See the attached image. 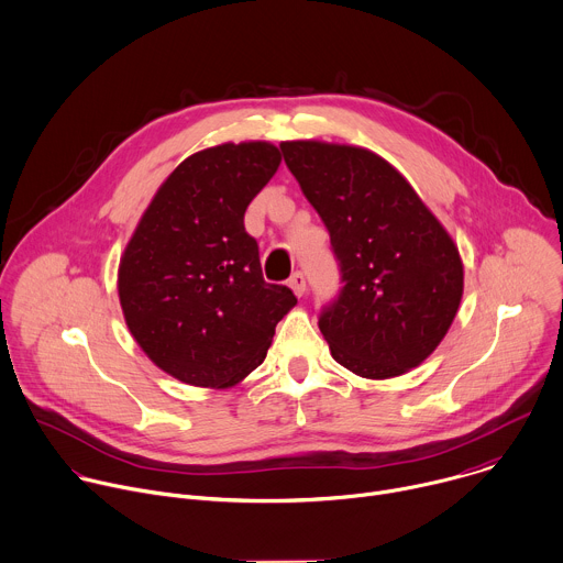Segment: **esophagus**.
<instances>
[{
    "instance_id": "34e87169",
    "label": "esophagus",
    "mask_w": 563,
    "mask_h": 563,
    "mask_svg": "<svg viewBox=\"0 0 563 563\" xmlns=\"http://www.w3.org/2000/svg\"><path fill=\"white\" fill-rule=\"evenodd\" d=\"M289 287L294 289L296 296H302L305 289H307V278H305V274H302V272H294L291 278H289Z\"/></svg>"
}]
</instances>
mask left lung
<instances>
[{"label":"left lung","instance_id":"1","mask_svg":"<svg viewBox=\"0 0 563 563\" xmlns=\"http://www.w3.org/2000/svg\"><path fill=\"white\" fill-rule=\"evenodd\" d=\"M280 152L320 214L340 291L318 327L338 364L385 380L427 360L464 291L460 252L407 178L364 147L283 141Z\"/></svg>","mask_w":563,"mask_h":563}]
</instances>
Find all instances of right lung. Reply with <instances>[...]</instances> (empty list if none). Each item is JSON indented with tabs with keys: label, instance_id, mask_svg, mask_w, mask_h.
<instances>
[{
	"label": "right lung",
	"instance_id": "obj_1",
	"mask_svg": "<svg viewBox=\"0 0 563 563\" xmlns=\"http://www.w3.org/2000/svg\"><path fill=\"white\" fill-rule=\"evenodd\" d=\"M280 165L267 141L187 156L158 187L119 265L125 324L147 357L185 385L225 389L267 355L296 305L265 283L245 210Z\"/></svg>",
	"mask_w": 563,
	"mask_h": 563
}]
</instances>
